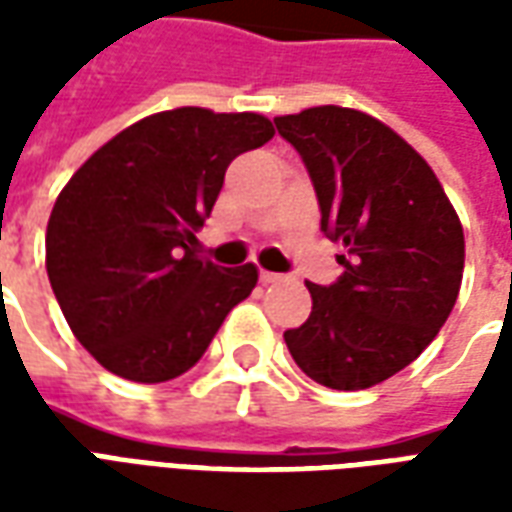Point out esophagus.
I'll return each instance as SVG.
<instances>
[{"label": "esophagus", "instance_id": "esophagus-1", "mask_svg": "<svg viewBox=\"0 0 512 512\" xmlns=\"http://www.w3.org/2000/svg\"><path fill=\"white\" fill-rule=\"evenodd\" d=\"M282 279V274H277V271H260V282L263 285H271V282H279Z\"/></svg>", "mask_w": 512, "mask_h": 512}]
</instances>
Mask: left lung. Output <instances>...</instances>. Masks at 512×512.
I'll use <instances>...</instances> for the list:
<instances>
[{
  "instance_id": "8db88e82",
  "label": "left lung",
  "mask_w": 512,
  "mask_h": 512,
  "mask_svg": "<svg viewBox=\"0 0 512 512\" xmlns=\"http://www.w3.org/2000/svg\"><path fill=\"white\" fill-rule=\"evenodd\" d=\"M310 172L321 230L343 274L307 285L312 312L285 332L290 356L329 389H367L411 365L450 318L463 227L439 178L376 117L312 106L274 120Z\"/></svg>"
}]
</instances>
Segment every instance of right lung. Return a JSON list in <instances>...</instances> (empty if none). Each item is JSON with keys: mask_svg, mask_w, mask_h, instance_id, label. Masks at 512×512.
Here are the masks:
<instances>
[{"mask_svg": "<svg viewBox=\"0 0 512 512\" xmlns=\"http://www.w3.org/2000/svg\"><path fill=\"white\" fill-rule=\"evenodd\" d=\"M271 136L255 112L183 106L120 131L68 180L46 227V271L71 332L109 373L183 376L252 293L257 268L205 260L197 230L230 161Z\"/></svg>", "mask_w": 512, "mask_h": 512, "instance_id": "right-lung-1", "label": "right lung"}]
</instances>
